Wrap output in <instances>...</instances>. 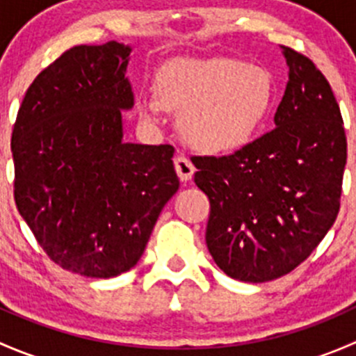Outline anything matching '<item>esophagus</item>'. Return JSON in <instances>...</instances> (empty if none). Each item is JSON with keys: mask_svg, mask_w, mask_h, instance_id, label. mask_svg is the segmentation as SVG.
Returning <instances> with one entry per match:
<instances>
[{"mask_svg": "<svg viewBox=\"0 0 356 356\" xmlns=\"http://www.w3.org/2000/svg\"><path fill=\"white\" fill-rule=\"evenodd\" d=\"M174 165H175V172H177L179 179H181L182 182L191 181L193 175H195V172H196V168L188 156L177 155L174 158Z\"/></svg>", "mask_w": 356, "mask_h": 356, "instance_id": "34e87169", "label": "esophagus"}]
</instances>
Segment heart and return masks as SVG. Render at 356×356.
Wrapping results in <instances>:
<instances>
[{"mask_svg": "<svg viewBox=\"0 0 356 356\" xmlns=\"http://www.w3.org/2000/svg\"><path fill=\"white\" fill-rule=\"evenodd\" d=\"M155 94L141 92V117L161 108L181 113V131L191 146L225 155L250 146L268 120L275 98L270 72L241 60L182 58L158 70Z\"/></svg>", "mask_w": 356, "mask_h": 356, "instance_id": "1", "label": "heart"}]
</instances>
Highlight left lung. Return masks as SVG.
I'll list each match as a JSON object with an SVG mask.
<instances>
[{"label":"left lung","instance_id":"1","mask_svg":"<svg viewBox=\"0 0 356 356\" xmlns=\"http://www.w3.org/2000/svg\"><path fill=\"white\" fill-rule=\"evenodd\" d=\"M289 81L275 129L229 156H193L210 200L207 246L229 277L265 282L310 257L339 211L346 134L327 79L282 46Z\"/></svg>","mask_w":356,"mask_h":356}]
</instances>
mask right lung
I'll return each instance as SVG.
<instances>
[{
    "instance_id": "right-lung-1",
    "label": "right lung",
    "mask_w": 356,
    "mask_h": 356,
    "mask_svg": "<svg viewBox=\"0 0 356 356\" xmlns=\"http://www.w3.org/2000/svg\"><path fill=\"white\" fill-rule=\"evenodd\" d=\"M131 46H74L29 86L12 132L13 195L39 246L65 270L108 279L139 261L177 193L174 146L124 143Z\"/></svg>"
}]
</instances>
